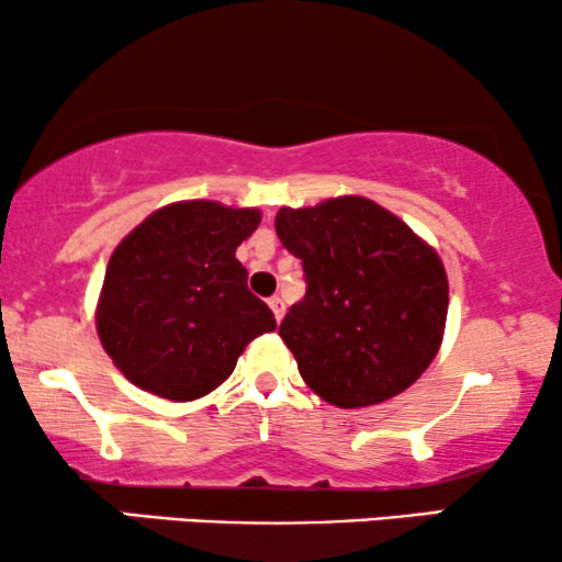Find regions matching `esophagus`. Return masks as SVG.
I'll list each match as a JSON object with an SVG mask.
<instances>
[{
	"label": "esophagus",
	"mask_w": 562,
	"mask_h": 562,
	"mask_svg": "<svg viewBox=\"0 0 562 562\" xmlns=\"http://www.w3.org/2000/svg\"><path fill=\"white\" fill-rule=\"evenodd\" d=\"M268 307L273 310V317L279 319V323H281L283 310H286V307H283V299H281V296H271V299H268Z\"/></svg>",
	"instance_id": "obj_1"
}]
</instances>
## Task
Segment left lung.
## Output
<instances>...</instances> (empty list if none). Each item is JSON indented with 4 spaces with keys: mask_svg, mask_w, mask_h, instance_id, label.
<instances>
[{
    "mask_svg": "<svg viewBox=\"0 0 562 562\" xmlns=\"http://www.w3.org/2000/svg\"><path fill=\"white\" fill-rule=\"evenodd\" d=\"M276 235L307 276V294L279 327L307 387L348 411L411 387L447 325L439 252L363 195L283 206Z\"/></svg>",
    "mask_w": 562,
    "mask_h": 562,
    "instance_id": "8db88e82",
    "label": "left lung"
}]
</instances>
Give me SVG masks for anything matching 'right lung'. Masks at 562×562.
<instances>
[{
	"label": "right lung",
	"mask_w": 562,
	"mask_h": 562,
	"mask_svg": "<svg viewBox=\"0 0 562 562\" xmlns=\"http://www.w3.org/2000/svg\"><path fill=\"white\" fill-rule=\"evenodd\" d=\"M258 224V209L178 201L121 239L94 323L128 382L175 403L199 400L235 371L250 340L276 330L235 258Z\"/></svg>",
	"instance_id": "add662e5"
}]
</instances>
